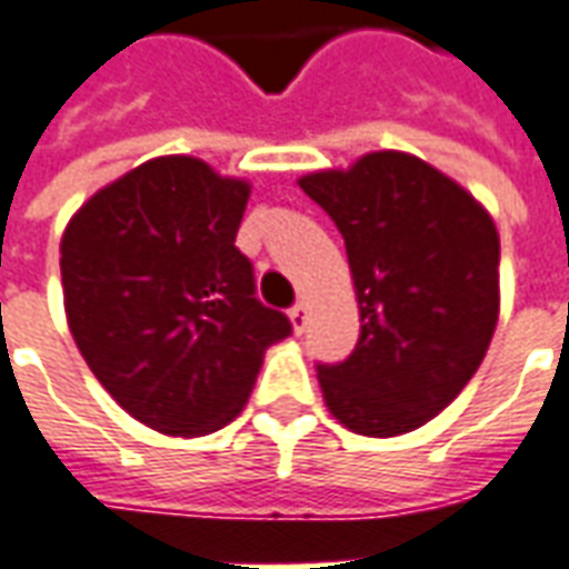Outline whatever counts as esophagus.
I'll return each instance as SVG.
<instances>
[{"label": "esophagus", "mask_w": 569, "mask_h": 569, "mask_svg": "<svg viewBox=\"0 0 569 569\" xmlns=\"http://www.w3.org/2000/svg\"><path fill=\"white\" fill-rule=\"evenodd\" d=\"M308 305H305V301H298L296 308L289 310V322H292V332L296 335H301L305 332V326H308Z\"/></svg>", "instance_id": "esophagus-1"}]
</instances>
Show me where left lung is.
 I'll return each mask as SVG.
<instances>
[{
	"label": "left lung",
	"mask_w": 569,
	"mask_h": 569,
	"mask_svg": "<svg viewBox=\"0 0 569 569\" xmlns=\"http://www.w3.org/2000/svg\"><path fill=\"white\" fill-rule=\"evenodd\" d=\"M345 237L359 341L320 366L338 423L371 439L423 427L460 396L500 320V234L460 182L408 151L298 179Z\"/></svg>",
	"instance_id": "left-lung-1"
}]
</instances>
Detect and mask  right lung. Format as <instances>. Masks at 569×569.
Wrapping results in <instances>:
<instances>
[{
  "instance_id": "right-lung-1",
  "label": "right lung",
  "mask_w": 569,
  "mask_h": 569,
  "mask_svg": "<svg viewBox=\"0 0 569 569\" xmlns=\"http://www.w3.org/2000/svg\"><path fill=\"white\" fill-rule=\"evenodd\" d=\"M249 182L191 154L118 176L69 219V332L106 393L163 436H207L243 411L264 350L292 326L256 298L234 247Z\"/></svg>"
}]
</instances>
